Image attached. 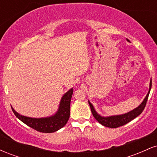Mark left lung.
I'll use <instances>...</instances> for the list:
<instances>
[{
	"label": "left lung",
	"mask_w": 157,
	"mask_h": 157,
	"mask_svg": "<svg viewBox=\"0 0 157 157\" xmlns=\"http://www.w3.org/2000/svg\"><path fill=\"white\" fill-rule=\"evenodd\" d=\"M151 89V80L150 82V88H149V91L147 93V94L145 97V98L144 99L143 102L140 104V106H138L137 108L132 110L130 112L125 113V114L122 115H117V116H111V117H103L100 116L96 112L94 109L92 104L89 101L90 108H91V113H92L94 117L100 122V124L102 125L105 126V127L111 128H116L120 127L125 124H127L128 122H131V120H134V118H136V117H138L139 115L141 114L142 111H143L144 109H145V105H146V102L148 98L149 93H150Z\"/></svg>",
	"instance_id": "8db88e82"
}]
</instances>
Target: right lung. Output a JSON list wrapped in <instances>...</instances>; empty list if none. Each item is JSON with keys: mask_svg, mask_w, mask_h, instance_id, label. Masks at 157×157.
Instances as JSON below:
<instances>
[{"mask_svg": "<svg viewBox=\"0 0 157 157\" xmlns=\"http://www.w3.org/2000/svg\"><path fill=\"white\" fill-rule=\"evenodd\" d=\"M73 89H71L63 96L57 112L54 116L46 118H31L19 114L12 108L15 115L32 128L42 133H52L58 131L67 123L70 116V103Z\"/></svg>", "mask_w": 157, "mask_h": 157, "instance_id": "right-lung-1", "label": "right lung"}]
</instances>
